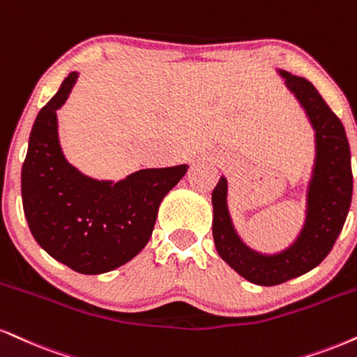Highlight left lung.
<instances>
[{
    "label": "left lung",
    "mask_w": 357,
    "mask_h": 357,
    "mask_svg": "<svg viewBox=\"0 0 357 357\" xmlns=\"http://www.w3.org/2000/svg\"><path fill=\"white\" fill-rule=\"evenodd\" d=\"M314 130V165L306 191V218L298 238L273 255L249 248L227 208V179L214 188L213 238L218 255L239 276L257 286H276L314 269L336 243L353 199L351 151L341 119L306 78L278 70Z\"/></svg>",
    "instance_id": "left-lung-1"
}]
</instances>
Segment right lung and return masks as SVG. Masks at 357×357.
I'll return each mask as SVG.
<instances>
[{
  "instance_id": "obj_1",
  "label": "right lung",
  "mask_w": 357,
  "mask_h": 357,
  "mask_svg": "<svg viewBox=\"0 0 357 357\" xmlns=\"http://www.w3.org/2000/svg\"><path fill=\"white\" fill-rule=\"evenodd\" d=\"M79 73L71 71L43 106L29 135L21 196L29 231L51 257L81 274L113 271L141 252L158 209L188 165L139 169L121 181H100L64 158L56 111Z\"/></svg>"
}]
</instances>
